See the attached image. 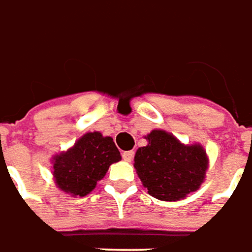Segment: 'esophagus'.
I'll use <instances>...</instances> for the list:
<instances>
[{
	"mask_svg": "<svg viewBox=\"0 0 252 252\" xmlns=\"http://www.w3.org/2000/svg\"><path fill=\"white\" fill-rule=\"evenodd\" d=\"M122 158L125 161H131L133 158H134V151H127V152H123Z\"/></svg>",
	"mask_w": 252,
	"mask_h": 252,
	"instance_id": "1",
	"label": "esophagus"
}]
</instances>
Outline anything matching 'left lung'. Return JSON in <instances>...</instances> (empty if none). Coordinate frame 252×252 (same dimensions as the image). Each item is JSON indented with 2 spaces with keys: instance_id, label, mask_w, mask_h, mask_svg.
Instances as JSON below:
<instances>
[{
  "instance_id": "left-lung-1",
  "label": "left lung",
  "mask_w": 252,
  "mask_h": 252,
  "mask_svg": "<svg viewBox=\"0 0 252 252\" xmlns=\"http://www.w3.org/2000/svg\"><path fill=\"white\" fill-rule=\"evenodd\" d=\"M137 149L134 168L144 187L160 201H179L205 180L208 156L199 144L185 145L164 130H152Z\"/></svg>"
}]
</instances>
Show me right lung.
<instances>
[{
	"mask_svg": "<svg viewBox=\"0 0 252 252\" xmlns=\"http://www.w3.org/2000/svg\"><path fill=\"white\" fill-rule=\"evenodd\" d=\"M111 137L87 133L76 144L53 158L55 185L73 197H85L104 178L108 167L121 160Z\"/></svg>",
	"mask_w": 252,
	"mask_h": 252,
	"instance_id": "add662e5",
	"label": "right lung"
}]
</instances>
